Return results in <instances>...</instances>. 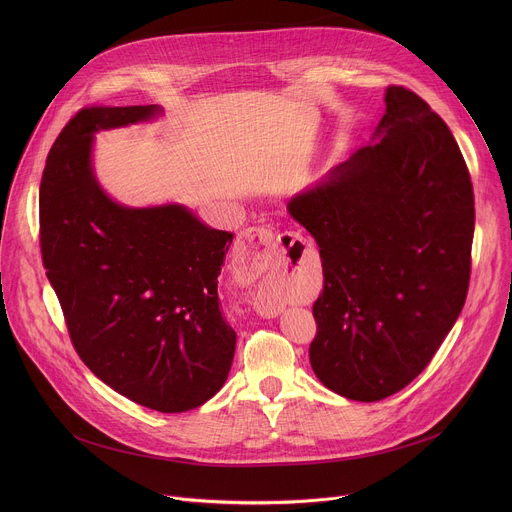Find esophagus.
I'll return each instance as SVG.
<instances>
[{"label": "esophagus", "mask_w": 512, "mask_h": 512, "mask_svg": "<svg viewBox=\"0 0 512 512\" xmlns=\"http://www.w3.org/2000/svg\"><path fill=\"white\" fill-rule=\"evenodd\" d=\"M237 245L243 249V251H241V257H243L241 261H245V259L249 257V251H257V249L271 251V249H275V245H277V235H275L269 227H263V225L249 227V229H245V231L239 233ZM235 261H237V259H235ZM245 262L248 263L247 266L243 263V267H237V269H235V271H237V277L255 279V275L259 273L257 263ZM253 306H255L257 312L263 314V316H275V314H279V306L269 304V302H265V300H261V298H255V304H253Z\"/></svg>", "instance_id": "obj_1"}]
</instances>
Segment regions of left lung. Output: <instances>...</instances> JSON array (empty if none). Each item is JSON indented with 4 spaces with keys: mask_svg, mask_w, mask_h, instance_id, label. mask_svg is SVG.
<instances>
[{
    "mask_svg": "<svg viewBox=\"0 0 512 512\" xmlns=\"http://www.w3.org/2000/svg\"><path fill=\"white\" fill-rule=\"evenodd\" d=\"M373 139L287 204L316 239L324 291L316 377L352 401L407 387L468 294L474 192L458 143L413 91L389 87Z\"/></svg>",
    "mask_w": 512,
    "mask_h": 512,
    "instance_id": "8db88e82",
    "label": "left lung"
}]
</instances>
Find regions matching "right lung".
Wrapping results in <instances>:
<instances>
[{"mask_svg": "<svg viewBox=\"0 0 512 512\" xmlns=\"http://www.w3.org/2000/svg\"><path fill=\"white\" fill-rule=\"evenodd\" d=\"M158 105L87 107L60 131L40 184V247L75 350L119 395L162 413L225 385L237 334L218 308L233 233L182 204L113 200L93 168L95 133L162 115Z\"/></svg>", "mask_w": 512, "mask_h": 512, "instance_id": "add662e5", "label": "right lung"}]
</instances>
